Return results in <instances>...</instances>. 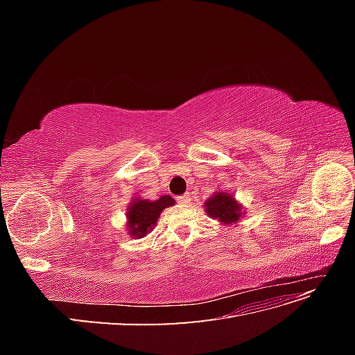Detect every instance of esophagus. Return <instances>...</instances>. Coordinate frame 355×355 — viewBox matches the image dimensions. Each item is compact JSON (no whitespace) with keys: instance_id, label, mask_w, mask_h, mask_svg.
Here are the masks:
<instances>
[{"instance_id":"obj_1","label":"esophagus","mask_w":355,"mask_h":355,"mask_svg":"<svg viewBox=\"0 0 355 355\" xmlns=\"http://www.w3.org/2000/svg\"><path fill=\"white\" fill-rule=\"evenodd\" d=\"M179 202L189 204L191 202V194H189V192H187V194H184V196H180L179 197Z\"/></svg>"}]
</instances>
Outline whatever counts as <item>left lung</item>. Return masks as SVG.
I'll return each instance as SVG.
<instances>
[{"label": "left lung", "instance_id": "left-lung-1", "mask_svg": "<svg viewBox=\"0 0 355 355\" xmlns=\"http://www.w3.org/2000/svg\"><path fill=\"white\" fill-rule=\"evenodd\" d=\"M206 213L211 219H216L222 225H235L239 223L240 219L244 218V209L243 204L237 201L228 191H216L214 194L204 202Z\"/></svg>", "mask_w": 355, "mask_h": 355}]
</instances>
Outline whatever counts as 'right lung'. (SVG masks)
I'll list each match as a JSON object with an SVG mask.
<instances>
[{"label": "right lung", "instance_id": "add662e5", "mask_svg": "<svg viewBox=\"0 0 355 355\" xmlns=\"http://www.w3.org/2000/svg\"><path fill=\"white\" fill-rule=\"evenodd\" d=\"M176 201L170 196H161L157 200L135 197L127 206L125 227L132 239H144L157 225L159 214L164 209L175 206Z\"/></svg>", "mask_w": 355, "mask_h": 355}]
</instances>
